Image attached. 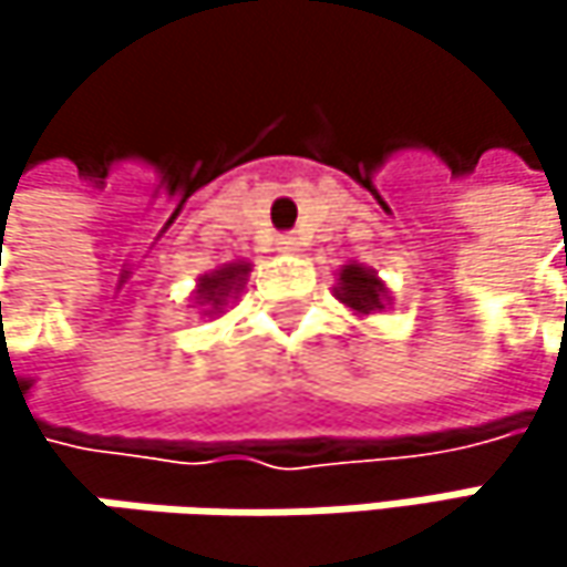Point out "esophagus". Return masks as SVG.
I'll return each mask as SVG.
<instances>
[{
    "label": "esophagus",
    "mask_w": 567,
    "mask_h": 567,
    "mask_svg": "<svg viewBox=\"0 0 567 567\" xmlns=\"http://www.w3.org/2000/svg\"><path fill=\"white\" fill-rule=\"evenodd\" d=\"M276 249L285 252V256H295V252L301 249V243H298V236H279V239H276Z\"/></svg>",
    "instance_id": "obj_1"
}]
</instances>
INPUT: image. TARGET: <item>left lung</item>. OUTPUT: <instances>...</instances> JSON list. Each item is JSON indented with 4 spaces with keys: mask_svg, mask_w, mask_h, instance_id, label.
Returning <instances> with one entry per match:
<instances>
[{
    "mask_svg": "<svg viewBox=\"0 0 567 567\" xmlns=\"http://www.w3.org/2000/svg\"><path fill=\"white\" fill-rule=\"evenodd\" d=\"M334 298L344 308H351L354 315H361V318L364 315H378V311H384L394 301L391 298V288L384 285V279L374 269L361 266V262H348V266L338 269Z\"/></svg>",
    "mask_w": 567,
    "mask_h": 567,
    "instance_id": "1",
    "label": "left lung"
}]
</instances>
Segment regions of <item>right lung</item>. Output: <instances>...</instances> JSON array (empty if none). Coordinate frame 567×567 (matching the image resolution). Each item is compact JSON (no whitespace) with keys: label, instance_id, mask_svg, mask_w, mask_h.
<instances>
[{"label":"right lung","instance_id":"add662e5","mask_svg":"<svg viewBox=\"0 0 567 567\" xmlns=\"http://www.w3.org/2000/svg\"><path fill=\"white\" fill-rule=\"evenodd\" d=\"M249 272H252V262L233 259V262L199 276L196 288H193V308H199V315H206V318L223 315L226 305L243 295V288L249 282Z\"/></svg>","mask_w":567,"mask_h":567}]
</instances>
